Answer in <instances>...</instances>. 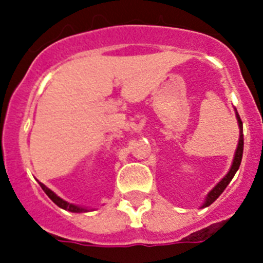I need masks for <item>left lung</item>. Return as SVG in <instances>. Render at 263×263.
Segmentation results:
<instances>
[{
  "mask_svg": "<svg viewBox=\"0 0 263 263\" xmlns=\"http://www.w3.org/2000/svg\"><path fill=\"white\" fill-rule=\"evenodd\" d=\"M236 110V109H234ZM236 118H237V122H238V127H240V139H238V145H237L236 148V153H234V158H233V162H232V166L228 171L227 175L215 185V187L208 192L206 195L205 200H204L203 205L200 208H205V206H210L213 201L217 199L220 195L224 192V190L227 188V185L231 183V180L233 179L234 174L237 173V170L240 168V164H241V159H242V153H243V134H242V121H241L240 116H238V111L236 110Z\"/></svg>",
  "mask_w": 263,
  "mask_h": 263,
  "instance_id": "8db88e82",
  "label": "left lung"
}]
</instances>
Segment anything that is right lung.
<instances>
[{
    "instance_id": "add662e5",
    "label": "right lung",
    "mask_w": 263,
    "mask_h": 263,
    "mask_svg": "<svg viewBox=\"0 0 263 263\" xmlns=\"http://www.w3.org/2000/svg\"><path fill=\"white\" fill-rule=\"evenodd\" d=\"M39 185L42 187V190L46 192V195H47L48 197H50L51 200L53 201V203L57 204L59 208H62V210H66L68 211V212H73V213H81V212H89V211L92 210H88V208H84V206H79V205H75V204H72V203H68V201L66 200H63L62 197L58 196L57 194L53 191H51L50 188L46 187L43 183L39 182Z\"/></svg>"
}]
</instances>
